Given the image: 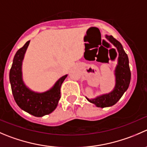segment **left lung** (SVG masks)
Here are the masks:
<instances>
[{"mask_svg":"<svg viewBox=\"0 0 147 147\" xmlns=\"http://www.w3.org/2000/svg\"><path fill=\"white\" fill-rule=\"evenodd\" d=\"M105 37L116 47L119 52V57L118 65H116L115 69L116 85L114 89L109 93L99 95L94 99H89L86 98L89 102L95 104L97 107L100 108H105L115 105L128 89L131 81V71L129 65V58L125 51L123 50L121 44L112 36L105 35Z\"/></svg>","mask_w":147,"mask_h":147,"instance_id":"1","label":"left lung"}]
</instances>
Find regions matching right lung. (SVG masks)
<instances>
[{
    "label": "right lung",
    "instance_id": "add662e5",
    "mask_svg": "<svg viewBox=\"0 0 147 147\" xmlns=\"http://www.w3.org/2000/svg\"><path fill=\"white\" fill-rule=\"evenodd\" d=\"M29 42L28 41L16 53L10 69L9 80L17 105L29 114L42 117L51 113L57 108L61 98V86L67 75L59 78L51 89L45 92H36L27 88L22 79L21 66Z\"/></svg>",
    "mask_w": 147,
    "mask_h": 147
}]
</instances>
